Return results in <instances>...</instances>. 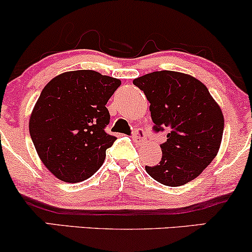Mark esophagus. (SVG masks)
<instances>
[{
	"label": "esophagus",
	"mask_w": 252,
	"mask_h": 252,
	"mask_svg": "<svg viewBox=\"0 0 252 252\" xmlns=\"http://www.w3.org/2000/svg\"><path fill=\"white\" fill-rule=\"evenodd\" d=\"M132 138H134L137 143H143L144 141H146L147 136L144 134L142 129H135L134 132H132Z\"/></svg>",
	"instance_id": "1"
}]
</instances>
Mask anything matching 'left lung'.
I'll use <instances>...</instances> for the list:
<instances>
[{
	"mask_svg": "<svg viewBox=\"0 0 252 252\" xmlns=\"http://www.w3.org/2000/svg\"><path fill=\"white\" fill-rule=\"evenodd\" d=\"M149 100L156 132L167 130L162 158L147 173L166 186L192 181L212 162L224 131L221 109L196 78L175 71H156L134 79Z\"/></svg>",
	"mask_w": 252,
	"mask_h": 252,
	"instance_id": "left-lung-1",
	"label": "left lung"
}]
</instances>
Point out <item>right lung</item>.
I'll return each mask as SVG.
<instances>
[{"instance_id": "1", "label": "right lung", "mask_w": 252, "mask_h": 252, "mask_svg": "<svg viewBox=\"0 0 252 252\" xmlns=\"http://www.w3.org/2000/svg\"><path fill=\"white\" fill-rule=\"evenodd\" d=\"M121 80L96 71L59 74L43 88L30 118V134L40 160L54 176L80 182L105 160L116 137L105 132L106 103Z\"/></svg>"}]
</instances>
